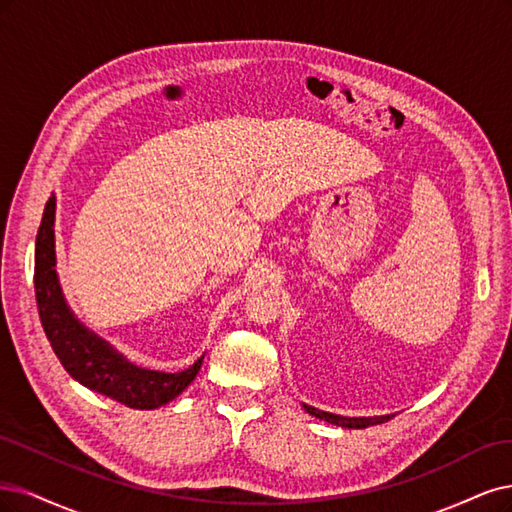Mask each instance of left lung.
I'll list each match as a JSON object with an SVG mask.
<instances>
[{"label":"left lung","mask_w":512,"mask_h":512,"mask_svg":"<svg viewBox=\"0 0 512 512\" xmlns=\"http://www.w3.org/2000/svg\"><path fill=\"white\" fill-rule=\"evenodd\" d=\"M306 412H310L312 417L317 419H323L327 423H334V425H340V427H353V430H361V427H368V425H378V423H385L389 421L391 417H340V415H332V412H323V410H317L312 406H306Z\"/></svg>","instance_id":"8db88e82"}]
</instances>
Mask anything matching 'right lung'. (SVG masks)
<instances>
[{"label":"right lung","mask_w":512,"mask_h":512,"mask_svg":"<svg viewBox=\"0 0 512 512\" xmlns=\"http://www.w3.org/2000/svg\"><path fill=\"white\" fill-rule=\"evenodd\" d=\"M55 197L46 202L42 223L36 236V302L44 334L51 342L61 366L72 378L85 387L108 395L129 408L151 410L174 400L183 393L195 374L202 368L200 357L183 372L166 374L142 370L119 355L97 338L87 327H82L63 300V293L55 270Z\"/></svg>","instance_id":"add662e5"}]
</instances>
